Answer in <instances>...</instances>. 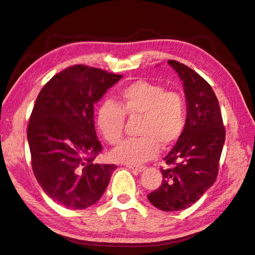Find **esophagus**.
Here are the masks:
<instances>
[{
  "label": "esophagus",
  "instance_id": "obj_1",
  "mask_svg": "<svg viewBox=\"0 0 255 255\" xmlns=\"http://www.w3.org/2000/svg\"><path fill=\"white\" fill-rule=\"evenodd\" d=\"M128 168H129V169H132V170H134V171H136V172H142V171H144L145 169H146V167L145 166H127Z\"/></svg>",
  "mask_w": 255,
  "mask_h": 255
}]
</instances>
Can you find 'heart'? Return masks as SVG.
<instances>
[{
	"instance_id": "heart-1",
	"label": "heart",
	"mask_w": 255,
	"mask_h": 255,
	"mask_svg": "<svg viewBox=\"0 0 255 255\" xmlns=\"http://www.w3.org/2000/svg\"><path fill=\"white\" fill-rule=\"evenodd\" d=\"M126 117H139V137L123 142L112 151L111 157L128 165H140L155 158L159 146L166 148L180 138L186 124L185 103L182 95L175 90L138 80L119 93L116 104L106 101L98 108L96 124L110 145L121 142Z\"/></svg>"
}]
</instances>
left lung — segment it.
Returning a JSON list of instances; mask_svg holds the SVG:
<instances>
[{
	"instance_id": "obj_1",
	"label": "left lung",
	"mask_w": 255,
	"mask_h": 255,
	"mask_svg": "<svg viewBox=\"0 0 255 255\" xmlns=\"http://www.w3.org/2000/svg\"><path fill=\"white\" fill-rule=\"evenodd\" d=\"M178 73L188 106L184 131L160 168L162 182L147 199L160 211L175 212L190 207L214 184L226 129L216 95L204 78L175 60H169Z\"/></svg>"
}]
</instances>
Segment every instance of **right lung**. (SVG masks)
Returning a JSON list of instances; mask_svg holds the SVG:
<instances>
[{"instance_id": "add662e5", "label": "right lung", "mask_w": 255, "mask_h": 255, "mask_svg": "<svg viewBox=\"0 0 255 255\" xmlns=\"http://www.w3.org/2000/svg\"><path fill=\"white\" fill-rule=\"evenodd\" d=\"M121 77L77 64L54 75L38 95L27 128L32 171L47 195L66 208L95 204L117 169L94 163L103 150L94 105Z\"/></svg>"}]
</instances>
